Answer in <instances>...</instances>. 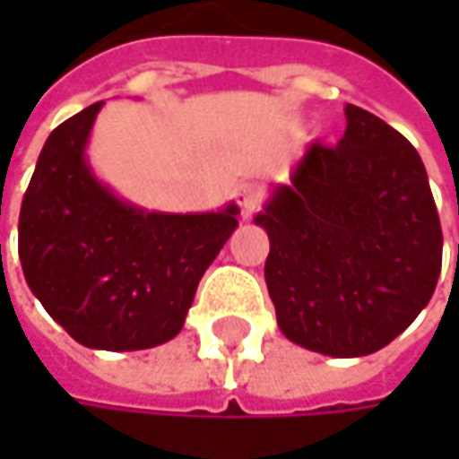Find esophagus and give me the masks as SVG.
I'll use <instances>...</instances> for the list:
<instances>
[{
  "label": "esophagus",
  "mask_w": 459,
  "mask_h": 459,
  "mask_svg": "<svg viewBox=\"0 0 459 459\" xmlns=\"http://www.w3.org/2000/svg\"><path fill=\"white\" fill-rule=\"evenodd\" d=\"M238 204H239V209H242V217H245V220H247V217H253L257 209H260V204H263V191H260V186L255 184L239 186Z\"/></svg>",
  "instance_id": "34e87169"
}]
</instances>
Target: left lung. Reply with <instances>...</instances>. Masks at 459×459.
I'll list each match as a JSON object with an SVG mask.
<instances>
[{"label": "left lung", "instance_id": "8db88e82", "mask_svg": "<svg viewBox=\"0 0 459 459\" xmlns=\"http://www.w3.org/2000/svg\"><path fill=\"white\" fill-rule=\"evenodd\" d=\"M334 148L311 143L255 217L271 239L265 283L281 332L329 358L394 342L429 304L442 227L416 148L344 107Z\"/></svg>", "mask_w": 459, "mask_h": 459}]
</instances>
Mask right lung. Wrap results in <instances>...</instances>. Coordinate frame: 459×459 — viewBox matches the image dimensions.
<instances>
[{"instance_id": "right-lung-1", "label": "right lung", "mask_w": 459, "mask_h": 459, "mask_svg": "<svg viewBox=\"0 0 459 459\" xmlns=\"http://www.w3.org/2000/svg\"><path fill=\"white\" fill-rule=\"evenodd\" d=\"M101 104L45 140L20 209V263L30 291L76 342L148 350L181 332L239 209L170 214L119 199L86 160Z\"/></svg>"}]
</instances>
